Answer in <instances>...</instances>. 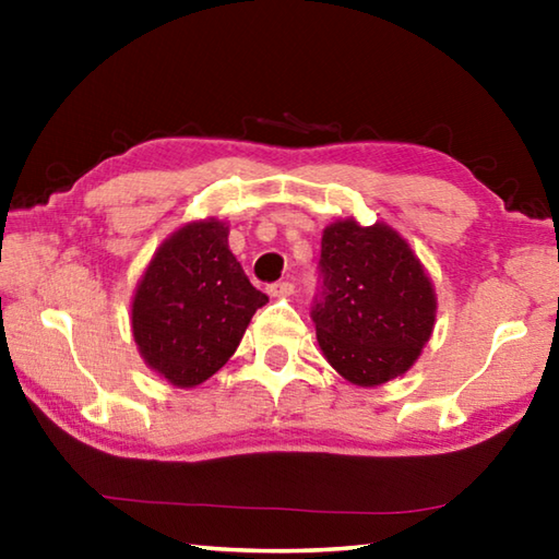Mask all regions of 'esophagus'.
Wrapping results in <instances>:
<instances>
[{"mask_svg": "<svg viewBox=\"0 0 559 559\" xmlns=\"http://www.w3.org/2000/svg\"><path fill=\"white\" fill-rule=\"evenodd\" d=\"M293 288H296V286H293L290 281L271 283V286H269V296H273V298H286V296H290Z\"/></svg>", "mask_w": 559, "mask_h": 559, "instance_id": "34e87169", "label": "esophagus"}]
</instances>
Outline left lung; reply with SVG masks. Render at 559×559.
<instances>
[{"label":"left lung","mask_w":559,"mask_h":559,"mask_svg":"<svg viewBox=\"0 0 559 559\" xmlns=\"http://www.w3.org/2000/svg\"><path fill=\"white\" fill-rule=\"evenodd\" d=\"M310 306L328 362L359 386L404 374L429 343L437 298L409 243L384 224H330Z\"/></svg>","instance_id":"obj_1"}]
</instances>
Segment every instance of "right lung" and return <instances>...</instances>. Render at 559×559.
Listing matches in <instances>:
<instances>
[{"mask_svg":"<svg viewBox=\"0 0 559 559\" xmlns=\"http://www.w3.org/2000/svg\"><path fill=\"white\" fill-rule=\"evenodd\" d=\"M269 296L251 286L222 222L175 231L150 261L132 300L140 355L175 386H197L236 353Z\"/></svg>","mask_w":559,"mask_h":559,"instance_id":"add662e5","label":"right lung"}]
</instances>
